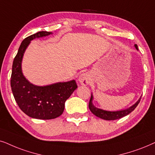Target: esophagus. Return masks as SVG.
<instances>
[{
	"label": "esophagus",
	"mask_w": 155,
	"mask_h": 155,
	"mask_svg": "<svg viewBox=\"0 0 155 155\" xmlns=\"http://www.w3.org/2000/svg\"><path fill=\"white\" fill-rule=\"evenodd\" d=\"M79 81L80 83H81V85L86 86L88 85L90 82V78L89 76L87 73H84L80 75L79 78Z\"/></svg>",
	"instance_id": "1"
}]
</instances>
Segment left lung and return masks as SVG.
<instances>
[{"label":"left lung","instance_id":"obj_1","mask_svg":"<svg viewBox=\"0 0 155 155\" xmlns=\"http://www.w3.org/2000/svg\"><path fill=\"white\" fill-rule=\"evenodd\" d=\"M135 47L136 49H138L137 45H135ZM140 99H141V98H140L139 100H138L133 106L130 107L129 108L125 109V110H122L119 111H107L96 108V107H95L94 106V104H93L92 103L93 95H91L89 104H88V108H89L90 110L91 111L93 114L96 115L97 117H100V118L106 120H114L120 119L121 118V117L125 116V115H128L129 113H130L132 112V111L135 110V108L137 106V105L139 104Z\"/></svg>","mask_w":155,"mask_h":155}]
</instances>
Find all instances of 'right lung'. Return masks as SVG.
I'll return each instance as SVG.
<instances>
[{
	"label": "right lung",
	"mask_w": 155,
	"mask_h": 155,
	"mask_svg": "<svg viewBox=\"0 0 155 155\" xmlns=\"http://www.w3.org/2000/svg\"><path fill=\"white\" fill-rule=\"evenodd\" d=\"M50 34V32L41 31L24 39L13 63L10 79L12 92L19 108L32 118L49 120L60 116L64 110L65 101L77 88L75 80L45 86H35L22 74V57L30 41Z\"/></svg>",
	"instance_id": "add662e5"
}]
</instances>
